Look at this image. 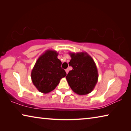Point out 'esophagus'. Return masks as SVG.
<instances>
[{"instance_id":"obj_1","label":"esophagus","mask_w":131,"mask_h":131,"mask_svg":"<svg viewBox=\"0 0 131 131\" xmlns=\"http://www.w3.org/2000/svg\"><path fill=\"white\" fill-rule=\"evenodd\" d=\"M65 71H66V73H68V72H69V69H66L65 70Z\"/></svg>"}]
</instances>
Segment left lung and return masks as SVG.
Here are the masks:
<instances>
[{
  "label": "left lung",
  "mask_w": 131,
  "mask_h": 131,
  "mask_svg": "<svg viewBox=\"0 0 131 131\" xmlns=\"http://www.w3.org/2000/svg\"><path fill=\"white\" fill-rule=\"evenodd\" d=\"M72 59L69 65L73 68L66 79L72 90L81 95L90 93L98 79L96 66L87 52L70 53Z\"/></svg>",
  "instance_id": "8db88e82"
}]
</instances>
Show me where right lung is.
<instances>
[{
  "instance_id": "add662e5",
  "label": "right lung",
  "mask_w": 131,
  "mask_h": 131,
  "mask_svg": "<svg viewBox=\"0 0 131 131\" xmlns=\"http://www.w3.org/2000/svg\"><path fill=\"white\" fill-rule=\"evenodd\" d=\"M55 51L47 50L37 59L31 72L33 84L39 91L47 94L54 90L66 76Z\"/></svg>"
}]
</instances>
